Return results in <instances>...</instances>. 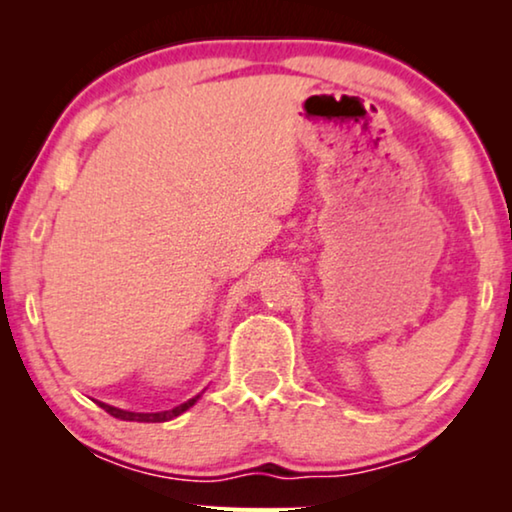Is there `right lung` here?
Returning <instances> with one entry per match:
<instances>
[{"mask_svg":"<svg viewBox=\"0 0 512 512\" xmlns=\"http://www.w3.org/2000/svg\"><path fill=\"white\" fill-rule=\"evenodd\" d=\"M198 398H200V394L198 396H193V398H188L186 403H181V405H177V408H172V410H163V412H130V410H121V408H114V405H109V403H100V408L102 410H107L111 417H116V419H125V422H170V419H174V417H179L181 412H186L188 408H193L195 403H198Z\"/></svg>","mask_w":512,"mask_h":512,"instance_id":"right-lung-1","label":"right lung"}]
</instances>
